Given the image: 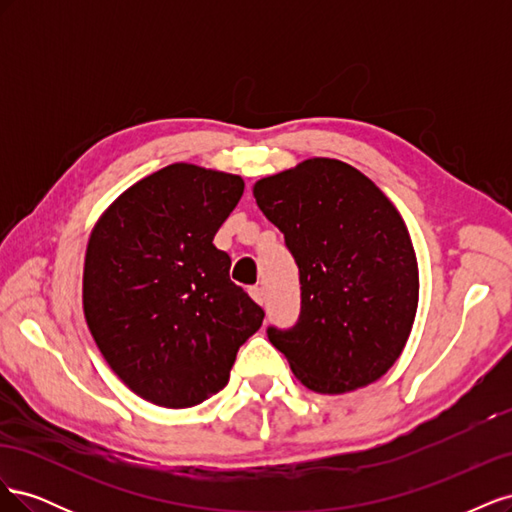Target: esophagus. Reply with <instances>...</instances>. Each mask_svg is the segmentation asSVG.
Returning a JSON list of instances; mask_svg holds the SVG:
<instances>
[{
  "mask_svg": "<svg viewBox=\"0 0 512 512\" xmlns=\"http://www.w3.org/2000/svg\"><path fill=\"white\" fill-rule=\"evenodd\" d=\"M250 297H252L256 303L262 305V301H265V292H262L260 286H252V288H250Z\"/></svg>",
  "mask_w": 512,
  "mask_h": 512,
  "instance_id": "34e87169",
  "label": "esophagus"
}]
</instances>
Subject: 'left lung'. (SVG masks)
I'll return each instance as SVG.
<instances>
[{"instance_id": "obj_1", "label": "left lung", "mask_w": 512, "mask_h": 512, "mask_svg": "<svg viewBox=\"0 0 512 512\" xmlns=\"http://www.w3.org/2000/svg\"><path fill=\"white\" fill-rule=\"evenodd\" d=\"M254 198L299 267L297 324L267 329L292 374L324 395L382 378L418 305L416 254L399 211L361 170L331 158L256 181Z\"/></svg>"}]
</instances>
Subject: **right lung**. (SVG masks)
I'll return each instance as SVG.
<instances>
[{"label": "right lung", "instance_id": "obj_1", "mask_svg": "<svg viewBox=\"0 0 512 512\" xmlns=\"http://www.w3.org/2000/svg\"><path fill=\"white\" fill-rule=\"evenodd\" d=\"M243 188L239 175L170 164L123 192L91 230L87 327L123 384L151 404L192 408L222 391L265 318L213 245Z\"/></svg>", "mask_w": 512, "mask_h": 512}]
</instances>
